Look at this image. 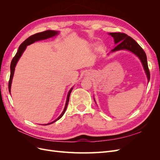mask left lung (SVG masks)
<instances>
[{
    "label": "left lung",
    "instance_id": "1",
    "mask_svg": "<svg viewBox=\"0 0 160 160\" xmlns=\"http://www.w3.org/2000/svg\"><path fill=\"white\" fill-rule=\"evenodd\" d=\"M109 35L113 37L115 43L118 45L113 49L111 50V52L125 49L132 52L135 55H137L142 62L149 82L150 79V73L147 61V56L142 48L139 46L136 41L126 34L118 32H110Z\"/></svg>",
    "mask_w": 160,
    "mask_h": 160
}]
</instances>
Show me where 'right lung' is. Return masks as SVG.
Here are the masks:
<instances>
[{"instance_id":"1","label":"right lung","mask_w":160,"mask_h":160,"mask_svg":"<svg viewBox=\"0 0 160 160\" xmlns=\"http://www.w3.org/2000/svg\"><path fill=\"white\" fill-rule=\"evenodd\" d=\"M58 33H59V32H58V31H51V30H48V31H43V32H41L36 33V34H35V35H31L28 38H27L25 41L22 42L21 43V45L19 46V47H18V49L17 52L16 53L15 56L13 57V59H12V60L11 61V75H10V79H9V81H8V90H9V92H10V93H11V88L12 80V77H13V75H14V69H15L16 65L17 63L18 59H20V57H21L22 52H24V51L26 49L27 46L32 44V43L35 42V41H41V40H44V39H47V38H49L54 37V36L57 35ZM72 88L69 90V93H68V95H67V101H66L65 108H64L63 111H62V113L61 114V115L57 119H55V121H53L52 122L49 123H47V124H44V125H49V124H51L52 123L55 122L56 121L59 120L60 118H61L62 116L64 115L65 111L67 109V105H68V103H69V97H70L71 92L72 91Z\"/></svg>"}]
</instances>
